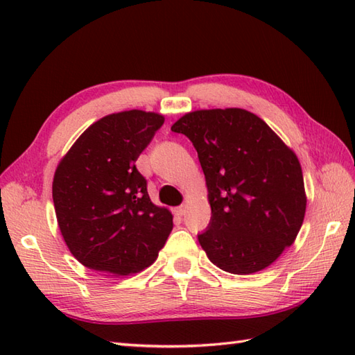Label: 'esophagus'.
<instances>
[{
    "label": "esophagus",
    "mask_w": 355,
    "mask_h": 355,
    "mask_svg": "<svg viewBox=\"0 0 355 355\" xmlns=\"http://www.w3.org/2000/svg\"><path fill=\"white\" fill-rule=\"evenodd\" d=\"M173 212H175L177 216H183L186 214V209H184V206H180V207H175V210H173Z\"/></svg>",
    "instance_id": "1"
}]
</instances>
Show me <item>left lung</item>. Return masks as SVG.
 <instances>
[{"mask_svg": "<svg viewBox=\"0 0 355 355\" xmlns=\"http://www.w3.org/2000/svg\"><path fill=\"white\" fill-rule=\"evenodd\" d=\"M198 153L212 216L198 241L210 262L233 275L273 263L302 227L306 195L296 154L241 108L187 112L172 125Z\"/></svg>", "mask_w": 355, "mask_h": 355, "instance_id": "left-lung-1", "label": "left lung"}]
</instances>
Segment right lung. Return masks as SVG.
Wrapping results in <instances>:
<instances>
[{"instance_id":"1","label":"right lung","mask_w":355,"mask_h":355,"mask_svg":"<svg viewBox=\"0 0 355 355\" xmlns=\"http://www.w3.org/2000/svg\"><path fill=\"white\" fill-rule=\"evenodd\" d=\"M163 123L162 114L141 110L105 116L59 162L53 202L65 244L82 266L130 276L157 259L172 214L150 201L135 162Z\"/></svg>"}]
</instances>
